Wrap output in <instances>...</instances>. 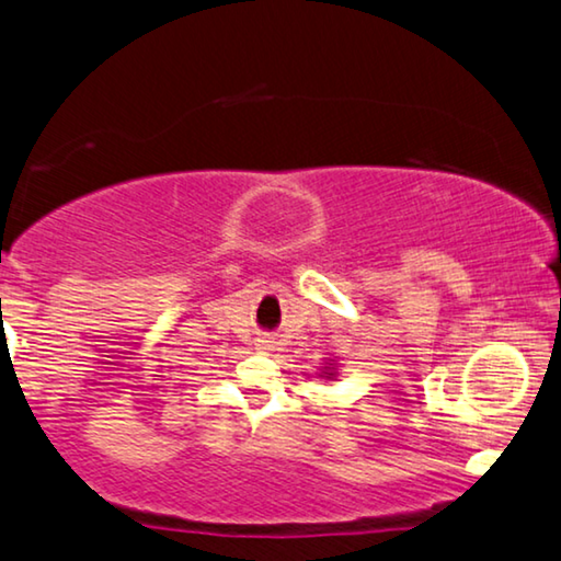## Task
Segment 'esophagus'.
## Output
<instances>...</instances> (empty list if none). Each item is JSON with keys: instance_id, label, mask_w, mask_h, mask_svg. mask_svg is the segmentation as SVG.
I'll return each instance as SVG.
<instances>
[{"instance_id": "esophagus-1", "label": "esophagus", "mask_w": 561, "mask_h": 561, "mask_svg": "<svg viewBox=\"0 0 561 561\" xmlns=\"http://www.w3.org/2000/svg\"><path fill=\"white\" fill-rule=\"evenodd\" d=\"M257 348H261V351H271V348H273V341L265 339V335H263V339H257Z\"/></svg>"}]
</instances>
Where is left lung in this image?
<instances>
[{
    "label": "left lung",
    "mask_w": 561,
    "mask_h": 561,
    "mask_svg": "<svg viewBox=\"0 0 561 561\" xmlns=\"http://www.w3.org/2000/svg\"><path fill=\"white\" fill-rule=\"evenodd\" d=\"M325 370H329V378H333V368H331V366H325Z\"/></svg>",
    "instance_id": "8db88e82"
}]
</instances>
